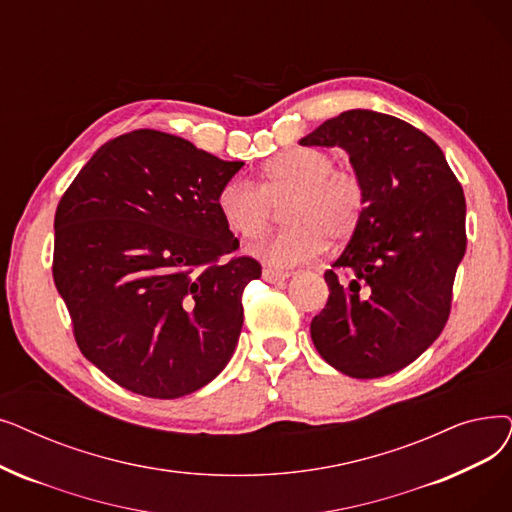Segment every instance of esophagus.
I'll return each mask as SVG.
<instances>
[{
    "label": "esophagus",
    "instance_id": "esophagus-1",
    "mask_svg": "<svg viewBox=\"0 0 512 512\" xmlns=\"http://www.w3.org/2000/svg\"><path fill=\"white\" fill-rule=\"evenodd\" d=\"M265 282H282L286 278H291V272H282V270H274V268H263L261 272Z\"/></svg>",
    "mask_w": 512,
    "mask_h": 512
}]
</instances>
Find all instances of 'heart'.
<instances>
[{"label": "heart", "instance_id": "b5f03b06", "mask_svg": "<svg viewBox=\"0 0 512 512\" xmlns=\"http://www.w3.org/2000/svg\"><path fill=\"white\" fill-rule=\"evenodd\" d=\"M286 203V228L249 244V253L274 268L316 257L326 240L339 244L358 230L366 209V186L353 169L335 167L326 152L293 148L263 165L259 186L230 180L219 188L215 207L226 228L253 238L270 224L272 205Z\"/></svg>", "mask_w": 512, "mask_h": 512}]
</instances>
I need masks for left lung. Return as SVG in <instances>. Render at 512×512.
<instances>
[{
  "label": "left lung",
  "instance_id": "1",
  "mask_svg": "<svg viewBox=\"0 0 512 512\" xmlns=\"http://www.w3.org/2000/svg\"><path fill=\"white\" fill-rule=\"evenodd\" d=\"M299 144L343 148L366 186L360 226L324 274L330 295L311 341L353 379L393 374L448 322L466 251L462 186L427 133L374 110H345Z\"/></svg>",
  "mask_w": 512,
  "mask_h": 512
}]
</instances>
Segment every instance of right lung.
<instances>
[{"label":"right lung","mask_w":512,"mask_h":512,"mask_svg":"<svg viewBox=\"0 0 512 512\" xmlns=\"http://www.w3.org/2000/svg\"><path fill=\"white\" fill-rule=\"evenodd\" d=\"M242 161L171 133L106 142L54 217L52 274L81 353L127 391L175 399L211 383L242 328V291L261 276L215 198Z\"/></svg>","instance_id":"1"}]
</instances>
